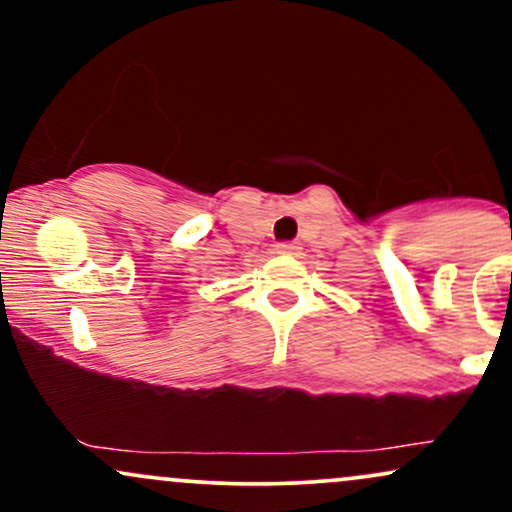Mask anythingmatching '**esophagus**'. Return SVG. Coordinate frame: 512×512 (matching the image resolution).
I'll use <instances>...</instances> for the list:
<instances>
[{"label": "esophagus", "mask_w": 512, "mask_h": 512, "mask_svg": "<svg viewBox=\"0 0 512 512\" xmlns=\"http://www.w3.org/2000/svg\"><path fill=\"white\" fill-rule=\"evenodd\" d=\"M298 245L296 243H291V240H284V243H279L276 245V252H279V255H298Z\"/></svg>", "instance_id": "esophagus-1"}]
</instances>
